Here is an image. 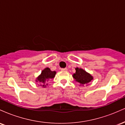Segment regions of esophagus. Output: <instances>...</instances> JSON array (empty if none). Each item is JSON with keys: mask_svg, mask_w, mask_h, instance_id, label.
<instances>
[{"mask_svg": "<svg viewBox=\"0 0 125 125\" xmlns=\"http://www.w3.org/2000/svg\"><path fill=\"white\" fill-rule=\"evenodd\" d=\"M61 71H67V68H62V69H61Z\"/></svg>", "mask_w": 125, "mask_h": 125, "instance_id": "esophagus-1", "label": "esophagus"}]
</instances>
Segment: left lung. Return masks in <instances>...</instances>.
<instances>
[{"label": "left lung", "mask_w": 125, "mask_h": 125, "mask_svg": "<svg viewBox=\"0 0 125 125\" xmlns=\"http://www.w3.org/2000/svg\"><path fill=\"white\" fill-rule=\"evenodd\" d=\"M75 69L76 72L73 74V77L75 81L79 83L81 85L87 84L94 79L91 74L84 71L83 69L76 67Z\"/></svg>", "instance_id": "8db88e82"}]
</instances>
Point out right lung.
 Returning a JSON list of instances; mask_svg holds the SVG:
<instances>
[{"mask_svg": "<svg viewBox=\"0 0 125 125\" xmlns=\"http://www.w3.org/2000/svg\"><path fill=\"white\" fill-rule=\"evenodd\" d=\"M56 73L55 71H52L49 67L44 69L41 74L36 78V82L41 84V86L45 87L48 85V82L52 79H53Z\"/></svg>", "mask_w": 125, "mask_h": 125, "instance_id": "add662e5", "label": "right lung"}]
</instances>
